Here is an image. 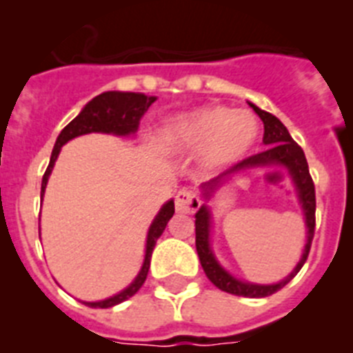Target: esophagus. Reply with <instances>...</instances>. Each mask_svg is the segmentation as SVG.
<instances>
[{
    "instance_id": "obj_1",
    "label": "esophagus",
    "mask_w": 353,
    "mask_h": 353,
    "mask_svg": "<svg viewBox=\"0 0 353 353\" xmlns=\"http://www.w3.org/2000/svg\"><path fill=\"white\" fill-rule=\"evenodd\" d=\"M174 205H176V212L179 214H187V215H192L198 212L199 205H201V199L198 198L192 189H180L176 192V199H174Z\"/></svg>"
}]
</instances>
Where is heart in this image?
<instances>
[{
    "label": "heart",
    "instance_id": "obj_1",
    "mask_svg": "<svg viewBox=\"0 0 353 353\" xmlns=\"http://www.w3.org/2000/svg\"><path fill=\"white\" fill-rule=\"evenodd\" d=\"M258 130V120L249 111L208 105L168 121L159 134V143L171 152L201 148V159L208 168H223L248 154Z\"/></svg>",
    "mask_w": 353,
    "mask_h": 353
}]
</instances>
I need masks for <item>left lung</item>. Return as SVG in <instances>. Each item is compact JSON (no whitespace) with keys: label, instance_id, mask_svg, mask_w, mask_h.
Listing matches in <instances>:
<instances>
[{"label":"left lung","instance_id":"1","mask_svg":"<svg viewBox=\"0 0 353 353\" xmlns=\"http://www.w3.org/2000/svg\"><path fill=\"white\" fill-rule=\"evenodd\" d=\"M251 108L256 111L258 117L263 121V143L267 145V150L260 152V154H254L251 157L244 159L242 162L235 164L232 170L224 171L219 176L212 179L210 182L203 183V194L205 198H210L212 192L221 182H224L226 176H230L232 173L236 171H242L245 168L252 166H267V164H283V166L288 168L290 174H292L293 182L299 189V198H301L302 210L305 215V224H307V242H305L304 252H302L301 261L297 263V267L293 269V272L290 274L286 279H283L281 283L277 285H251V283H242L239 279H235L233 276L226 272V270L221 267L217 261H215L214 254L210 251V244H208V233H210V212L208 208L201 207L196 214V251H198L199 261H201V267H203L207 277L214 283L215 286L223 292L232 293V295H239V297H269L272 293L279 292L283 286L288 285L293 277L297 276L299 270L302 269V265L305 263L307 256H310L311 242H313L314 236V224H316V217H314V210H316V198H314V183L310 174V168H307V161H305V155L302 152L301 146L293 141L290 132L286 130V127L283 125L281 121L277 120L274 114L267 113V111H261L260 108H256L254 104H251Z\"/></svg>","mask_w":353,"mask_h":353}]
</instances>
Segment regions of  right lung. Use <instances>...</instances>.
<instances>
[{
    "label": "right lung",
    "instance_id": "add662e5",
    "mask_svg": "<svg viewBox=\"0 0 353 353\" xmlns=\"http://www.w3.org/2000/svg\"><path fill=\"white\" fill-rule=\"evenodd\" d=\"M155 102V97H146L143 93H129V92H105L101 93L99 97H95L93 101H90L88 104L84 105V109L77 114L74 120L65 127L60 132L58 139H56V145L52 148L51 161H49V166L43 173L42 179V192L46 191V185H48V179L51 174L52 166H54V161L60 154L61 146L67 141H70L72 138L81 136V134L88 132H113L118 136H127V134H132L138 130L139 120H141L143 114L146 113V109ZM174 214V203L173 201H168L164 207L161 208V212L157 214V217L154 219L152 226L148 230V239H146V254H145V263L141 267V272L138 274V277L134 279L132 285L129 288H125L123 292H120L118 295L111 299H105L101 302H84L90 307H111V305H117L120 302L127 301L138 292L139 288L145 283L146 276H148L150 269V258H152V251L155 248V242H157L159 236L162 235L164 228H166L168 221L173 217Z\"/></svg>",
    "mask_w": 353,
    "mask_h": 353
}]
</instances>
